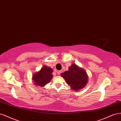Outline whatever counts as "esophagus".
<instances>
[{
  "label": "esophagus",
  "mask_w": 121,
  "mask_h": 121,
  "mask_svg": "<svg viewBox=\"0 0 121 121\" xmlns=\"http://www.w3.org/2000/svg\"><path fill=\"white\" fill-rule=\"evenodd\" d=\"M57 74L59 75V74H60V73H61V70H59V71H57Z\"/></svg>",
  "instance_id": "1"
}]
</instances>
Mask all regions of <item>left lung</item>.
Segmentation results:
<instances>
[{
    "label": "left lung",
    "instance_id": "left-lung-1",
    "mask_svg": "<svg viewBox=\"0 0 121 121\" xmlns=\"http://www.w3.org/2000/svg\"><path fill=\"white\" fill-rule=\"evenodd\" d=\"M61 76L71 86L72 90L75 91L83 88L88 82V75L85 70L75 64H72L68 70L62 73Z\"/></svg>",
    "mask_w": 121,
    "mask_h": 121
}]
</instances>
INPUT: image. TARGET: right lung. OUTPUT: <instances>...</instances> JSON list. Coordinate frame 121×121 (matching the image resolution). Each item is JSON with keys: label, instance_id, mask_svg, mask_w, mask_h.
I'll use <instances>...</instances> for the list:
<instances>
[{"label": "right lung", "instance_id": "1", "mask_svg": "<svg viewBox=\"0 0 121 121\" xmlns=\"http://www.w3.org/2000/svg\"><path fill=\"white\" fill-rule=\"evenodd\" d=\"M52 72V69L44 66L39 71L33 75L32 80L35 82V85L43 87L49 83L53 78Z\"/></svg>", "mask_w": 121, "mask_h": 121}]
</instances>
